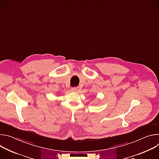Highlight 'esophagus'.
<instances>
[{"label": "esophagus", "instance_id": "obj_1", "mask_svg": "<svg viewBox=\"0 0 159 159\" xmlns=\"http://www.w3.org/2000/svg\"><path fill=\"white\" fill-rule=\"evenodd\" d=\"M79 90V87H72V91L73 92H77Z\"/></svg>", "mask_w": 159, "mask_h": 159}]
</instances>
